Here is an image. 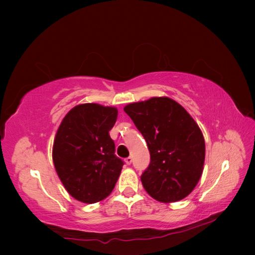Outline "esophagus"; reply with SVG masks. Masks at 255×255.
I'll return each instance as SVG.
<instances>
[{"label": "esophagus", "instance_id": "34e87169", "mask_svg": "<svg viewBox=\"0 0 255 255\" xmlns=\"http://www.w3.org/2000/svg\"><path fill=\"white\" fill-rule=\"evenodd\" d=\"M125 162H126L127 165H130L132 163V158L131 156H128V158L125 159Z\"/></svg>", "mask_w": 255, "mask_h": 255}]
</instances>
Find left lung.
<instances>
[{
	"label": "left lung",
	"mask_w": 255,
	"mask_h": 255,
	"mask_svg": "<svg viewBox=\"0 0 255 255\" xmlns=\"http://www.w3.org/2000/svg\"><path fill=\"white\" fill-rule=\"evenodd\" d=\"M150 151L141 182L151 197L162 203L185 198L203 173L205 140L198 125L169 97H152L125 106Z\"/></svg>",
	"instance_id": "8db88e82"
}]
</instances>
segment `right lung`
<instances>
[{"instance_id":"right-lung-1","label":"right lung","mask_w":255,"mask_h":255,"mask_svg":"<svg viewBox=\"0 0 255 255\" xmlns=\"http://www.w3.org/2000/svg\"><path fill=\"white\" fill-rule=\"evenodd\" d=\"M117 113L115 107L88 103L72 108L59 126L53 164L68 193L80 202L106 198L121 174L124 161L110 136Z\"/></svg>"}]
</instances>
